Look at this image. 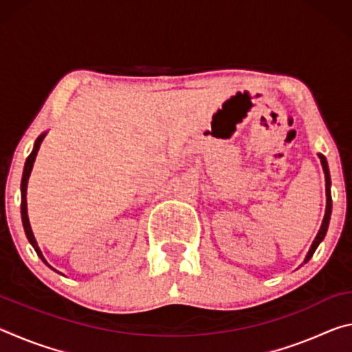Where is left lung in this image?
Instances as JSON below:
<instances>
[{
	"label": "left lung",
	"mask_w": 352,
	"mask_h": 352,
	"mask_svg": "<svg viewBox=\"0 0 352 352\" xmlns=\"http://www.w3.org/2000/svg\"><path fill=\"white\" fill-rule=\"evenodd\" d=\"M320 157V162L321 166H323V170H324V178H326V212H324V219H323V223L320 226V231L317 237H315V241L312 243L311 250H309V253L306 256L305 262H307L309 259L312 258V254L315 253V250L320 245V242L324 239L326 236V231H327V226H329V219H331V211H332V197H331V175H329V168H327V162L323 155H318Z\"/></svg>",
	"instance_id": "8db88e82"
}]
</instances>
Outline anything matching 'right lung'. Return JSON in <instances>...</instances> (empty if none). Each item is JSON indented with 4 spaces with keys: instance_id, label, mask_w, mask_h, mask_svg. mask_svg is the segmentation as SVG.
Masks as SVG:
<instances>
[{
    "instance_id": "add662e5",
    "label": "right lung",
    "mask_w": 352,
    "mask_h": 352,
    "mask_svg": "<svg viewBox=\"0 0 352 352\" xmlns=\"http://www.w3.org/2000/svg\"><path fill=\"white\" fill-rule=\"evenodd\" d=\"M45 135H41L40 138L35 141V146H34V151L31 152V155H29L28 160H26V164H25V170H23V178H21V220H23V226H25V233L28 236V241L31 242V245L34 247L35 252H37V254L40 256V259L45 262V264L47 267H51L50 264H47L46 259L43 258V254H41L40 248L37 245V242H35V237H34V233L31 230V223H29V217H28V204H26V190H28V180H29V175H31V170H32V166H34V162H35V157H37V152L40 148V144L41 141H43ZM52 269V267H51ZM56 270V269H52Z\"/></svg>"
}]
</instances>
